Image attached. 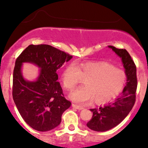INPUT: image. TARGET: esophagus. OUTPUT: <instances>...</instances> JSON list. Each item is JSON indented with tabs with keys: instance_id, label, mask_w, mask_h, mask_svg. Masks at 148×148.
Returning <instances> with one entry per match:
<instances>
[{
	"instance_id": "obj_1",
	"label": "esophagus",
	"mask_w": 148,
	"mask_h": 148,
	"mask_svg": "<svg viewBox=\"0 0 148 148\" xmlns=\"http://www.w3.org/2000/svg\"><path fill=\"white\" fill-rule=\"evenodd\" d=\"M72 107H74V108H76V109H78V110L84 109V108H83L82 106H79V105L74 104V103H72Z\"/></svg>"
}]
</instances>
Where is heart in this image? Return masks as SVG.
<instances>
[{"instance_id": "obj_1", "label": "heart", "mask_w": 148, "mask_h": 148, "mask_svg": "<svg viewBox=\"0 0 148 148\" xmlns=\"http://www.w3.org/2000/svg\"><path fill=\"white\" fill-rule=\"evenodd\" d=\"M83 79L84 87L74 90L69 98L79 104H87L94 99L97 103H106L123 91L127 82L126 73L106 62H90L76 65L69 64L62 74L64 88L72 90Z\"/></svg>"}]
</instances>
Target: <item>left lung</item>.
<instances>
[{"instance_id": "1", "label": "left lung", "mask_w": 148, "mask_h": 148, "mask_svg": "<svg viewBox=\"0 0 148 148\" xmlns=\"http://www.w3.org/2000/svg\"><path fill=\"white\" fill-rule=\"evenodd\" d=\"M119 57L121 58L127 75L126 86L121 95L113 102L99 108H92V118L87 123L90 130L95 132H106L116 127L127 116L136 101L137 88L136 67L126 49H117L108 46Z\"/></svg>"}]
</instances>
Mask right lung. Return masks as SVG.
<instances>
[{
  "instance_id": "right-lung-1",
  "label": "right lung",
  "mask_w": 148,
  "mask_h": 148,
  "mask_svg": "<svg viewBox=\"0 0 148 148\" xmlns=\"http://www.w3.org/2000/svg\"><path fill=\"white\" fill-rule=\"evenodd\" d=\"M72 56L48 45H30L16 58L13 72L12 97L20 115L34 130L47 132L58 126L61 117L71 102L65 99L57 70ZM23 62L35 64L40 68L36 81L24 79Z\"/></svg>"
}]
</instances>
